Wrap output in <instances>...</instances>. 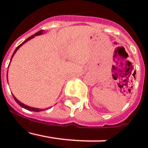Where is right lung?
Returning a JSON list of instances; mask_svg holds the SVG:
<instances>
[{
	"mask_svg": "<svg viewBox=\"0 0 148 148\" xmlns=\"http://www.w3.org/2000/svg\"><path fill=\"white\" fill-rule=\"evenodd\" d=\"M42 32H43V30H40V31H39V32H36V33H35V34H34V35H32V36H30L29 38H27V40H24V41H23V42L22 43V44H21L20 45L18 46V47H17L16 49H15V52H14V53H13L12 56V58L13 56H14V55L15 54V53H16V52H17V50H18V49H19V48H20L21 47V46L23 45V44H25L26 42H27V41H28V40H29L30 39L33 38L35 37V35H41V34H42ZM11 60H12V58H11ZM7 73H8V72H7ZM7 81H8V79H7ZM13 98H14V99H15V101H16V102L18 103V104L21 106V107H22V108H24V109L28 110H30V111H34V112H40V111H42V110H45V109H38V108H32V107H29V106L25 105V104H23V103H21V101H18V99H17L16 98H15V96H14V95H13Z\"/></svg>",
	"mask_w": 148,
	"mask_h": 148,
	"instance_id": "right-lung-1",
	"label": "right lung"
}]
</instances>
